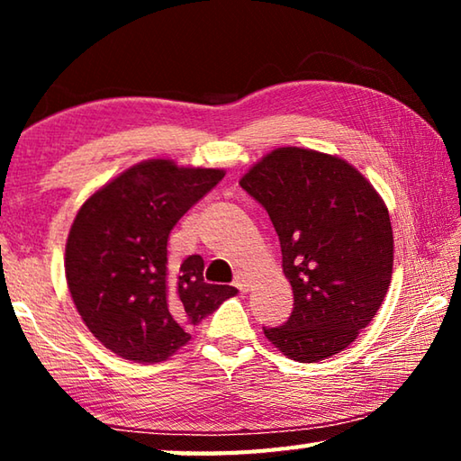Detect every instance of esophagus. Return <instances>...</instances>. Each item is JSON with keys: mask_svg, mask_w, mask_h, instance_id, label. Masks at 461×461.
Wrapping results in <instances>:
<instances>
[{"mask_svg": "<svg viewBox=\"0 0 461 461\" xmlns=\"http://www.w3.org/2000/svg\"><path fill=\"white\" fill-rule=\"evenodd\" d=\"M233 286H236L240 293H248V286H249L248 275H244V272H238L236 278H233Z\"/></svg>", "mask_w": 461, "mask_h": 461, "instance_id": "obj_1", "label": "esophagus"}]
</instances>
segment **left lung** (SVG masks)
<instances>
[{"label": "left lung", "instance_id": "1", "mask_svg": "<svg viewBox=\"0 0 461 461\" xmlns=\"http://www.w3.org/2000/svg\"><path fill=\"white\" fill-rule=\"evenodd\" d=\"M240 185L270 215L294 294L288 321L264 335L296 362L339 354L376 315L393 276L380 194L346 160L294 146L264 156Z\"/></svg>", "mask_w": 461, "mask_h": 461}]
</instances>
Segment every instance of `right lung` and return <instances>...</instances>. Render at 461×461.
<instances>
[{
	"instance_id": "obj_1",
	"label": "right lung",
	"mask_w": 461,
	"mask_h": 461,
	"mask_svg": "<svg viewBox=\"0 0 461 461\" xmlns=\"http://www.w3.org/2000/svg\"><path fill=\"white\" fill-rule=\"evenodd\" d=\"M223 178L220 168H178L146 160L83 203L67 240L65 272L89 331L123 360L152 364L173 356L238 291L203 280L193 254L168 268L175 223Z\"/></svg>"
}]
</instances>
